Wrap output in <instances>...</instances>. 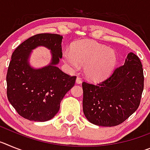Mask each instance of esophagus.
<instances>
[{"instance_id":"34e87169","label":"esophagus","mask_w":150,"mask_h":150,"mask_svg":"<svg viewBox=\"0 0 150 150\" xmlns=\"http://www.w3.org/2000/svg\"><path fill=\"white\" fill-rule=\"evenodd\" d=\"M76 83H77V84H80V83H82L81 78L79 77V76H77V77H76Z\"/></svg>"}]
</instances>
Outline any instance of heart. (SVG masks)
Instances as JSON below:
<instances>
[{"label":"heart","mask_w":150,"mask_h":150,"mask_svg":"<svg viewBox=\"0 0 150 150\" xmlns=\"http://www.w3.org/2000/svg\"><path fill=\"white\" fill-rule=\"evenodd\" d=\"M64 63L73 71L84 66V74L89 80L98 82L105 79L116 64V52L103 44L82 40L72 45L71 52L63 53Z\"/></svg>","instance_id":"b5f03b06"}]
</instances>
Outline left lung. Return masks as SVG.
<instances>
[{"instance_id":"8db88e82","label":"left lung","mask_w":150,"mask_h":150,"mask_svg":"<svg viewBox=\"0 0 150 150\" xmlns=\"http://www.w3.org/2000/svg\"><path fill=\"white\" fill-rule=\"evenodd\" d=\"M144 70L137 55L130 52L123 65L98 84L83 82V108L92 124L111 127L121 124L137 110L144 90Z\"/></svg>"}]
</instances>
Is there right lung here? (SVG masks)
I'll list each match as a JSON object with an SVG mask.
<instances>
[{
	"label": "right lung",
	"mask_w": 150,
	"mask_h": 150,
	"mask_svg": "<svg viewBox=\"0 0 150 150\" xmlns=\"http://www.w3.org/2000/svg\"><path fill=\"white\" fill-rule=\"evenodd\" d=\"M62 38L56 34H36L12 54L6 74V95L16 112L26 120H51L59 112L64 96L75 84L76 76H70L56 67L62 57ZM40 45L51 50L53 58L49 66L34 69L28 59L32 50Z\"/></svg>",
	"instance_id": "add662e5"
}]
</instances>
